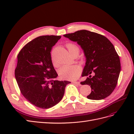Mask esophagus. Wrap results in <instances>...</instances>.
Segmentation results:
<instances>
[{
  "instance_id": "1",
  "label": "esophagus",
  "mask_w": 134,
  "mask_h": 134,
  "mask_svg": "<svg viewBox=\"0 0 134 134\" xmlns=\"http://www.w3.org/2000/svg\"><path fill=\"white\" fill-rule=\"evenodd\" d=\"M73 83H74V84H75L78 85V86H80V82H74Z\"/></svg>"
}]
</instances>
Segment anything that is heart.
<instances>
[{
    "label": "heart",
    "mask_w": 134,
    "mask_h": 134,
    "mask_svg": "<svg viewBox=\"0 0 134 134\" xmlns=\"http://www.w3.org/2000/svg\"><path fill=\"white\" fill-rule=\"evenodd\" d=\"M66 47L70 55L73 53H79V48L74 43H67L66 44ZM80 68L78 65H65L60 68L59 70V75L64 79L74 80L78 78L80 76Z\"/></svg>",
    "instance_id": "b5f03b06"
}]
</instances>
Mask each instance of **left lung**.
<instances>
[{
  "instance_id": "8db88e82",
  "label": "left lung",
  "mask_w": 134,
  "mask_h": 134,
  "mask_svg": "<svg viewBox=\"0 0 134 134\" xmlns=\"http://www.w3.org/2000/svg\"><path fill=\"white\" fill-rule=\"evenodd\" d=\"M64 36L76 42L84 51L86 63L82 76L89 77L80 84L91 87L87 98L100 100L109 96L116 87L121 71L119 56L112 43L105 36L87 30Z\"/></svg>"
}]
</instances>
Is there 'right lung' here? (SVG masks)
Returning a JSON list of instances; mask_svg holds the SVG:
<instances>
[{"label":"right lung","instance_id":"add662e5","mask_svg":"<svg viewBox=\"0 0 134 134\" xmlns=\"http://www.w3.org/2000/svg\"><path fill=\"white\" fill-rule=\"evenodd\" d=\"M60 36H42L27 43L17 56L15 77L24 97L34 106L50 108L62 99L66 80H56L51 50Z\"/></svg>","mask_w":134,"mask_h":134}]
</instances>
